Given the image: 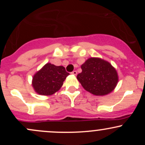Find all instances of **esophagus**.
Returning a JSON list of instances; mask_svg holds the SVG:
<instances>
[{"label":"esophagus","instance_id":"34e87169","mask_svg":"<svg viewBox=\"0 0 145 145\" xmlns=\"http://www.w3.org/2000/svg\"><path fill=\"white\" fill-rule=\"evenodd\" d=\"M71 74H72V75H75V76H76V75H77V71H73L71 73Z\"/></svg>","mask_w":145,"mask_h":145}]
</instances>
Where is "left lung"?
Listing matches in <instances>:
<instances>
[{
  "label": "left lung",
  "instance_id": "left-lung-1",
  "mask_svg": "<svg viewBox=\"0 0 145 145\" xmlns=\"http://www.w3.org/2000/svg\"><path fill=\"white\" fill-rule=\"evenodd\" d=\"M82 72L77 79L82 87L96 96L109 94L119 82L117 71L108 61L98 57H91L81 65Z\"/></svg>",
  "mask_w": 145,
  "mask_h": 145
}]
</instances>
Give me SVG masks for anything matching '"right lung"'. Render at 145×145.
Segmentation results:
<instances>
[{"mask_svg":"<svg viewBox=\"0 0 145 145\" xmlns=\"http://www.w3.org/2000/svg\"><path fill=\"white\" fill-rule=\"evenodd\" d=\"M69 75L63 66H56L48 63L34 74L32 86L37 94L52 95L61 89Z\"/></svg>","mask_w":145,"mask_h":145,"instance_id":"1","label":"right lung"}]
</instances>
